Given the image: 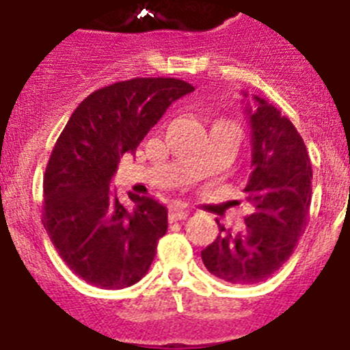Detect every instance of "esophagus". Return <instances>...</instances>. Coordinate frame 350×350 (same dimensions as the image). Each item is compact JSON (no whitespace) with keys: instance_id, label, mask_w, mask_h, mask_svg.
Returning <instances> with one entry per match:
<instances>
[{"instance_id":"1","label":"esophagus","mask_w":350,"mask_h":350,"mask_svg":"<svg viewBox=\"0 0 350 350\" xmlns=\"http://www.w3.org/2000/svg\"><path fill=\"white\" fill-rule=\"evenodd\" d=\"M188 214H190V209L178 206V204L171 206V209H169V216H171V219H183V218H187Z\"/></svg>"}]
</instances>
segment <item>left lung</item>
Returning a JSON list of instances; mask_svg holds the SVG:
<instances>
[{"label":"left lung","mask_w":350,"mask_h":350,"mask_svg":"<svg viewBox=\"0 0 350 350\" xmlns=\"http://www.w3.org/2000/svg\"><path fill=\"white\" fill-rule=\"evenodd\" d=\"M245 113L253 172L244 191L254 211L235 235L218 223L219 235L202 251L206 269L232 284H256L284 265L307 226L312 200V163L291 120L258 96Z\"/></svg>","instance_id":"left-lung-1"}]
</instances>
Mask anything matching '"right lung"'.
Instances as JSON below:
<instances>
[{"label": "right lung", "instance_id": "1", "mask_svg": "<svg viewBox=\"0 0 350 350\" xmlns=\"http://www.w3.org/2000/svg\"><path fill=\"white\" fill-rule=\"evenodd\" d=\"M193 90L176 78L116 81L85 97L61 132L43 178L42 221L59 256L89 284L122 289L146 275L167 209L134 193V207L124 206L109 181L120 157Z\"/></svg>", "mask_w": 350, "mask_h": 350}]
</instances>
